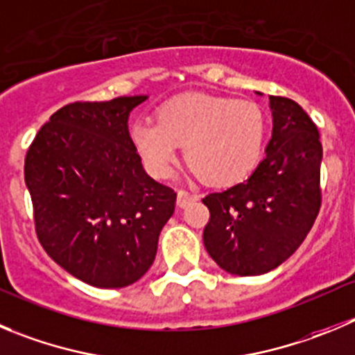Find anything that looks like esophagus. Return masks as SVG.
Returning <instances> with one entry per match:
<instances>
[{"instance_id": "esophagus-1", "label": "esophagus", "mask_w": 355, "mask_h": 355, "mask_svg": "<svg viewBox=\"0 0 355 355\" xmlns=\"http://www.w3.org/2000/svg\"><path fill=\"white\" fill-rule=\"evenodd\" d=\"M194 200H196V196L191 193H187V191H178L177 193V205L180 208H184L185 205H189L191 201H194Z\"/></svg>"}]
</instances>
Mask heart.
Returning a JSON list of instances; mask_svg holds the SVG:
<instances>
[{
  "mask_svg": "<svg viewBox=\"0 0 355 355\" xmlns=\"http://www.w3.org/2000/svg\"><path fill=\"white\" fill-rule=\"evenodd\" d=\"M144 166L154 178H168L185 145V161L207 184L243 180L261 159L264 117L257 105L182 94L164 103L157 119L141 117L129 129Z\"/></svg>",
  "mask_w": 355,
  "mask_h": 355,
  "instance_id": "heart-1",
  "label": "heart"
}]
</instances>
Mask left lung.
<instances>
[{
	"label": "left lung",
	"mask_w": 355,
	"mask_h": 355,
	"mask_svg": "<svg viewBox=\"0 0 355 355\" xmlns=\"http://www.w3.org/2000/svg\"><path fill=\"white\" fill-rule=\"evenodd\" d=\"M270 110L271 140L252 175L203 198L210 210L205 248L224 271L238 277L268 273L289 259L320 208L317 125L289 98L270 96Z\"/></svg>",
	"instance_id": "1"
}]
</instances>
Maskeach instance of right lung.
I'll return each mask as SVG.
<instances>
[{"mask_svg": "<svg viewBox=\"0 0 355 355\" xmlns=\"http://www.w3.org/2000/svg\"><path fill=\"white\" fill-rule=\"evenodd\" d=\"M148 96L71 103L38 131L24 178L45 252L101 289L128 287L152 266L177 193L148 177L129 114Z\"/></svg>", "mask_w": 355, "mask_h": 355, "instance_id": "obj_1", "label": "right lung"}]
</instances>
